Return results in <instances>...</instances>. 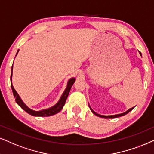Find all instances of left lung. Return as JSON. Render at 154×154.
<instances>
[{
  "instance_id": "1",
  "label": "left lung",
  "mask_w": 154,
  "mask_h": 154,
  "mask_svg": "<svg viewBox=\"0 0 154 154\" xmlns=\"http://www.w3.org/2000/svg\"><path fill=\"white\" fill-rule=\"evenodd\" d=\"M139 54H140V55L141 56V52H139ZM89 109H90V110L91 111V112H92L93 114H95V115L97 116H99V117H101V118H105V119H109V118H117V117H120V116H124V115H126V114H128V113H129V112H131V110L133 109H134V107H132V108H131V109H128L127 111H126V112H124V113H122V114H114V115L105 116V115H101V114H97V113L95 112L91 108L90 105H89Z\"/></svg>"
}]
</instances>
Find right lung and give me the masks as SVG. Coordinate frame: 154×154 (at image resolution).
<instances>
[{"mask_svg": "<svg viewBox=\"0 0 154 154\" xmlns=\"http://www.w3.org/2000/svg\"><path fill=\"white\" fill-rule=\"evenodd\" d=\"M19 50H17V53L15 54V57L17 56V53H18ZM13 65H12V69H11V88H12V91L13 93V95H14L15 98V102L19 106H20L21 108L23 109V110L25 111L28 114H30V115L34 116H52L54 114H57L58 112H60V111L62 110V109L63 108L64 105L65 104L66 100H67L68 94H69V91H70L71 87H72L74 82H75V77H72L68 80L67 84V87L65 89V91H63V94L62 96L60 97V100L58 102L56 103L55 104L53 105V106H51V107L48 108V109H41L40 111H36L34 109H32L30 107H28L26 104L23 102V101L22 100V99L20 98V97L19 96V94H17V92L15 91V89H14V87L13 86L12 84V76H13Z\"/></svg>", "mask_w": 154, "mask_h": 154, "instance_id": "right-lung-1", "label": "right lung"}]
</instances>
